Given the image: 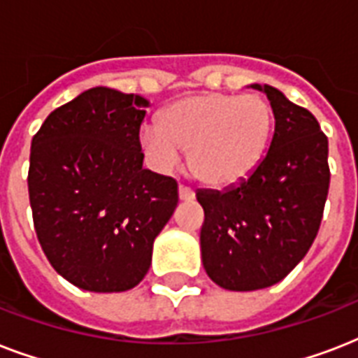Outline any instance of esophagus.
Wrapping results in <instances>:
<instances>
[{"mask_svg":"<svg viewBox=\"0 0 358 358\" xmlns=\"http://www.w3.org/2000/svg\"><path fill=\"white\" fill-rule=\"evenodd\" d=\"M178 196H180V201L189 202V201H193V199H195V191L191 189V187H185V185H180Z\"/></svg>","mask_w":358,"mask_h":358,"instance_id":"obj_1","label":"esophagus"}]
</instances>
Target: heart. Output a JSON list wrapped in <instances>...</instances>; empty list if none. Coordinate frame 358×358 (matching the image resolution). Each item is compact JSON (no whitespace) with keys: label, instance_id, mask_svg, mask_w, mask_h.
Segmentation results:
<instances>
[{"label":"heart","instance_id":"b5f03b06","mask_svg":"<svg viewBox=\"0 0 358 358\" xmlns=\"http://www.w3.org/2000/svg\"><path fill=\"white\" fill-rule=\"evenodd\" d=\"M271 106L258 94L204 92L163 109L159 124L141 129V146L157 171H173L187 152L189 169L210 185L247 178L266 152Z\"/></svg>","mask_w":358,"mask_h":358}]
</instances>
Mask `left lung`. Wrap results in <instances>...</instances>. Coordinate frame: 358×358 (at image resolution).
<instances>
[{"label":"left lung","mask_w":358,"mask_h":358,"mask_svg":"<svg viewBox=\"0 0 358 358\" xmlns=\"http://www.w3.org/2000/svg\"><path fill=\"white\" fill-rule=\"evenodd\" d=\"M275 134L252 173L224 191L199 189L204 210L202 264L224 289L252 292L280 282L314 243L329 193V141L316 117L271 85Z\"/></svg>","instance_id":"obj_1"}]
</instances>
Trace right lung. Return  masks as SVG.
<instances>
[{
	"label": "right lung",
	"mask_w": 358,
	"mask_h": 358,
	"mask_svg": "<svg viewBox=\"0 0 358 358\" xmlns=\"http://www.w3.org/2000/svg\"><path fill=\"white\" fill-rule=\"evenodd\" d=\"M148 103L94 87L48 115L31 143L36 238L53 269L87 292L137 286L178 204L176 180L143 169L139 129Z\"/></svg>",
	"instance_id": "right-lung-1"
}]
</instances>
